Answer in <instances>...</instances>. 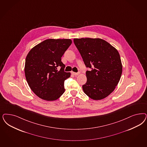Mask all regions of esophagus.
I'll return each mask as SVG.
<instances>
[{
  "label": "esophagus",
  "mask_w": 147,
  "mask_h": 147,
  "mask_svg": "<svg viewBox=\"0 0 147 147\" xmlns=\"http://www.w3.org/2000/svg\"><path fill=\"white\" fill-rule=\"evenodd\" d=\"M71 73H72V75H75V76H77V75H78L80 74V72H72Z\"/></svg>",
  "instance_id": "esophagus-1"
}]
</instances>
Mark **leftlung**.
I'll list each match as a JSON object with an SVG mask.
<instances>
[{
  "label": "left lung",
  "instance_id": "1",
  "mask_svg": "<svg viewBox=\"0 0 147 147\" xmlns=\"http://www.w3.org/2000/svg\"><path fill=\"white\" fill-rule=\"evenodd\" d=\"M74 44L87 67L86 83L82 88L91 99L100 100L108 96L116 88L122 72L118 51L100 38L74 39Z\"/></svg>",
  "mask_w": 147,
  "mask_h": 147
}]
</instances>
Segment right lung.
Returning a JSON list of instances; mask_svg holds the SVG:
<instances>
[{"instance_id": "right-lung-1", "label": "right lung", "mask_w": 147, "mask_h": 147, "mask_svg": "<svg viewBox=\"0 0 147 147\" xmlns=\"http://www.w3.org/2000/svg\"><path fill=\"white\" fill-rule=\"evenodd\" d=\"M71 43L70 39H48L28 52L25 75L30 89L39 98L55 100L64 92V81L71 74L64 71L61 58ZM58 67H61L59 71Z\"/></svg>"}]
</instances>
